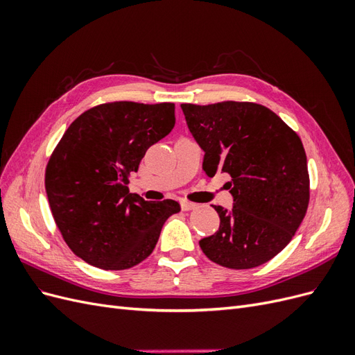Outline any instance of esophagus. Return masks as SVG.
I'll return each mask as SVG.
<instances>
[{
	"label": "esophagus",
	"mask_w": 355,
	"mask_h": 355,
	"mask_svg": "<svg viewBox=\"0 0 355 355\" xmlns=\"http://www.w3.org/2000/svg\"><path fill=\"white\" fill-rule=\"evenodd\" d=\"M180 207H182V210L188 211V210H194V209L197 207V204H196V202H191V201H187V200H184V201L180 202Z\"/></svg>",
	"instance_id": "1"
}]
</instances>
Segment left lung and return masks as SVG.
<instances>
[{
	"label": "left lung",
	"mask_w": 355,
	"mask_h": 355,
	"mask_svg": "<svg viewBox=\"0 0 355 355\" xmlns=\"http://www.w3.org/2000/svg\"><path fill=\"white\" fill-rule=\"evenodd\" d=\"M189 132L204 151L209 178L228 173L232 210L213 206L219 230L200 241L214 263L250 270L290 243L309 202L300 137L266 106L252 102L182 103Z\"/></svg>",
	"instance_id": "obj_1"
}]
</instances>
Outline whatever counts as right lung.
Wrapping results in <instances>:
<instances>
[{"label":"right lung","instance_id":"add662e5","mask_svg":"<svg viewBox=\"0 0 355 355\" xmlns=\"http://www.w3.org/2000/svg\"><path fill=\"white\" fill-rule=\"evenodd\" d=\"M175 103H102L62 136L46 168L51 214L84 262L121 271L153 253L175 200L145 201L127 188L148 148L175 127Z\"/></svg>","mask_w":355,"mask_h":355}]
</instances>
